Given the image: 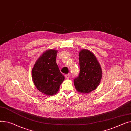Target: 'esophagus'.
Wrapping results in <instances>:
<instances>
[{"mask_svg": "<svg viewBox=\"0 0 131 131\" xmlns=\"http://www.w3.org/2000/svg\"><path fill=\"white\" fill-rule=\"evenodd\" d=\"M71 77V75L70 74H66L65 75V78L67 79H68Z\"/></svg>", "mask_w": 131, "mask_h": 131, "instance_id": "obj_1", "label": "esophagus"}]
</instances>
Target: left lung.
Listing matches in <instances>:
<instances>
[{"label": "left lung", "instance_id": "8db88e82", "mask_svg": "<svg viewBox=\"0 0 131 131\" xmlns=\"http://www.w3.org/2000/svg\"><path fill=\"white\" fill-rule=\"evenodd\" d=\"M80 73L74 80L77 90L82 93H89L98 86L102 78L101 66L95 55L87 49L79 52Z\"/></svg>", "mask_w": 131, "mask_h": 131}]
</instances>
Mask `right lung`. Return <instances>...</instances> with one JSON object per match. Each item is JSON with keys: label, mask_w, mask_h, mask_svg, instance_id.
Masks as SVG:
<instances>
[{"label": "right lung", "mask_w": 131, "mask_h": 131, "mask_svg": "<svg viewBox=\"0 0 131 131\" xmlns=\"http://www.w3.org/2000/svg\"><path fill=\"white\" fill-rule=\"evenodd\" d=\"M57 52L54 49L46 51L36 61L32 71L36 87L40 92L49 96L57 92L65 79L56 62Z\"/></svg>", "instance_id": "add662e5"}]
</instances>
